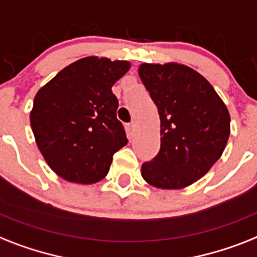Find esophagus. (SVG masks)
Segmentation results:
<instances>
[{"mask_svg":"<svg viewBox=\"0 0 257 257\" xmlns=\"http://www.w3.org/2000/svg\"><path fill=\"white\" fill-rule=\"evenodd\" d=\"M126 133H128V137L129 139H132L133 137V133H135V124L133 122H131V124H126Z\"/></svg>","mask_w":257,"mask_h":257,"instance_id":"34e87169","label":"esophagus"}]
</instances>
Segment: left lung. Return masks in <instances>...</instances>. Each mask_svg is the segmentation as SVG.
Masks as SVG:
<instances>
[{"label":"left lung","instance_id":"1","mask_svg":"<svg viewBox=\"0 0 257 257\" xmlns=\"http://www.w3.org/2000/svg\"><path fill=\"white\" fill-rule=\"evenodd\" d=\"M139 75L161 120V148L143 164V178L160 189L189 186L222 156L230 137L228 109L212 85L187 66L144 63Z\"/></svg>","mask_w":257,"mask_h":257}]
</instances>
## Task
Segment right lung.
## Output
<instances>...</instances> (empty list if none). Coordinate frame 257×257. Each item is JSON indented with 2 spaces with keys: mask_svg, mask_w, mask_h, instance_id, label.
<instances>
[{
  "mask_svg": "<svg viewBox=\"0 0 257 257\" xmlns=\"http://www.w3.org/2000/svg\"><path fill=\"white\" fill-rule=\"evenodd\" d=\"M129 67L126 60L83 58L35 95L30 124L37 145L50 168L68 182H99L113 154L128 143L116 117L112 85Z\"/></svg>",
  "mask_w": 257,
  "mask_h": 257,
  "instance_id": "obj_1",
  "label": "right lung"
}]
</instances>
